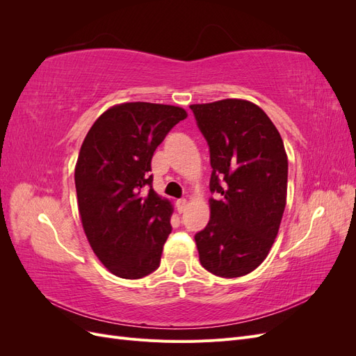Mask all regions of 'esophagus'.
Listing matches in <instances>:
<instances>
[{
    "label": "esophagus",
    "instance_id": "1",
    "mask_svg": "<svg viewBox=\"0 0 356 356\" xmlns=\"http://www.w3.org/2000/svg\"><path fill=\"white\" fill-rule=\"evenodd\" d=\"M175 204H177V211L181 213V212H184L186 208H187V200L186 199H178Z\"/></svg>",
    "mask_w": 356,
    "mask_h": 356
}]
</instances>
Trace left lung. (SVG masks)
I'll return each mask as SVG.
<instances>
[{
  "label": "left lung",
  "mask_w": 356,
  "mask_h": 356,
  "mask_svg": "<svg viewBox=\"0 0 356 356\" xmlns=\"http://www.w3.org/2000/svg\"><path fill=\"white\" fill-rule=\"evenodd\" d=\"M209 145L211 220L196 233L200 264L239 277L260 266L286 204L288 157L277 129L255 104L222 99L190 105Z\"/></svg>",
  "instance_id": "8db88e82"
}]
</instances>
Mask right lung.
Here are the masks:
<instances>
[{
  "label": "right lung",
  "instance_id": "obj_1",
  "mask_svg": "<svg viewBox=\"0 0 356 356\" xmlns=\"http://www.w3.org/2000/svg\"><path fill=\"white\" fill-rule=\"evenodd\" d=\"M187 117L174 105H114L86 135L77 165L81 224L93 252L124 279L153 273L170 227L172 204L152 188V159L169 131Z\"/></svg>",
  "mask_w": 356,
  "mask_h": 356
}]
</instances>
